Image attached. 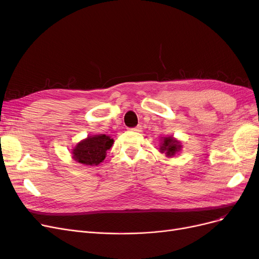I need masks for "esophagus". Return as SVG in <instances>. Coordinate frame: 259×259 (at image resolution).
Wrapping results in <instances>:
<instances>
[{
  "mask_svg": "<svg viewBox=\"0 0 259 259\" xmlns=\"http://www.w3.org/2000/svg\"><path fill=\"white\" fill-rule=\"evenodd\" d=\"M131 131H133V132H142V126H140V125H138V126H136V127L131 128Z\"/></svg>",
  "mask_w": 259,
  "mask_h": 259,
  "instance_id": "obj_1",
  "label": "esophagus"
}]
</instances>
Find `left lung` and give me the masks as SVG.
Listing matches in <instances>:
<instances>
[{"label":"left lung","instance_id":"obj_1","mask_svg":"<svg viewBox=\"0 0 259 259\" xmlns=\"http://www.w3.org/2000/svg\"><path fill=\"white\" fill-rule=\"evenodd\" d=\"M160 145V151L162 153H165L166 156H174L182 150V144L178 140H176L173 136L163 137Z\"/></svg>","mask_w":259,"mask_h":259}]
</instances>
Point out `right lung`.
Returning a JSON list of instances; mask_svg holds the SVG:
<instances>
[{"instance_id": "1", "label": "right lung", "mask_w": 259, "mask_h": 259, "mask_svg": "<svg viewBox=\"0 0 259 259\" xmlns=\"http://www.w3.org/2000/svg\"><path fill=\"white\" fill-rule=\"evenodd\" d=\"M113 145V139L105 134L88 136L77 144L72 150L74 161L84 165H99L106 158L107 150Z\"/></svg>"}]
</instances>
